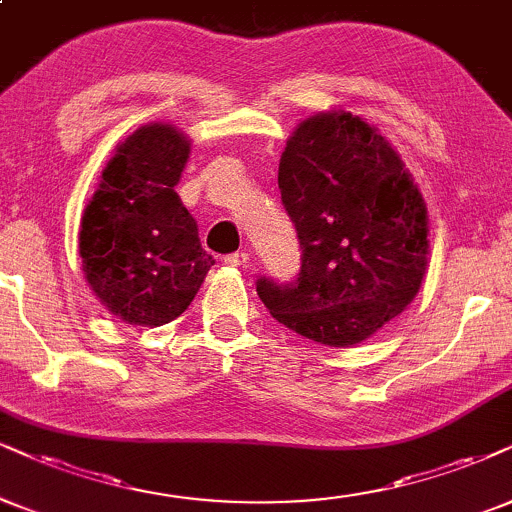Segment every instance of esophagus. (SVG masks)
<instances>
[{
  "label": "esophagus",
  "instance_id": "obj_1",
  "mask_svg": "<svg viewBox=\"0 0 512 512\" xmlns=\"http://www.w3.org/2000/svg\"><path fill=\"white\" fill-rule=\"evenodd\" d=\"M249 254H246V251H237V254H227V256H223V263L225 266H230V268H246L249 266Z\"/></svg>",
  "mask_w": 512,
  "mask_h": 512
}]
</instances>
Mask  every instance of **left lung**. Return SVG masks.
Returning <instances> with one entry per match:
<instances>
[{
  "instance_id": "obj_1",
  "label": "left lung",
  "mask_w": 512,
  "mask_h": 512,
  "mask_svg": "<svg viewBox=\"0 0 512 512\" xmlns=\"http://www.w3.org/2000/svg\"><path fill=\"white\" fill-rule=\"evenodd\" d=\"M277 185L304 249L294 285H256L277 323L346 349L406 311L427 275L430 220L375 125L344 109L304 118L282 151Z\"/></svg>"
}]
</instances>
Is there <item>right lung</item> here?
Masks as SVG:
<instances>
[{
  "instance_id": "right-lung-1",
  "label": "right lung",
  "mask_w": 512,
  "mask_h": 512,
  "mask_svg": "<svg viewBox=\"0 0 512 512\" xmlns=\"http://www.w3.org/2000/svg\"><path fill=\"white\" fill-rule=\"evenodd\" d=\"M189 149L192 140L175 125H140L113 149L82 213V275L99 304L128 325L178 318L213 266L175 192Z\"/></svg>"
}]
</instances>
